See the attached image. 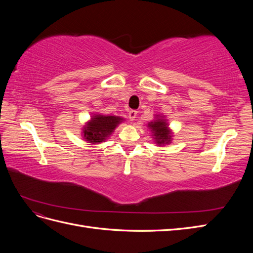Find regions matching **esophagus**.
I'll use <instances>...</instances> for the list:
<instances>
[{"label": "esophagus", "instance_id": "obj_1", "mask_svg": "<svg viewBox=\"0 0 253 253\" xmlns=\"http://www.w3.org/2000/svg\"><path fill=\"white\" fill-rule=\"evenodd\" d=\"M136 116H137V112L136 111L132 110V111L128 112V118H129V120H132V121L135 120Z\"/></svg>", "mask_w": 253, "mask_h": 253}]
</instances>
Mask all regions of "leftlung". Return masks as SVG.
Segmentation results:
<instances>
[{
  "instance_id": "obj_1",
  "label": "left lung",
  "mask_w": 253,
  "mask_h": 253,
  "mask_svg": "<svg viewBox=\"0 0 253 253\" xmlns=\"http://www.w3.org/2000/svg\"><path fill=\"white\" fill-rule=\"evenodd\" d=\"M153 133H154L155 140L158 144H164L170 142L171 140V134L168 129V126L164 119H157L155 121L151 122L148 126Z\"/></svg>"
}]
</instances>
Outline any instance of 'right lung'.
<instances>
[{
  "mask_svg": "<svg viewBox=\"0 0 253 253\" xmlns=\"http://www.w3.org/2000/svg\"><path fill=\"white\" fill-rule=\"evenodd\" d=\"M122 118L116 116H103L96 115L84 127V138L90 143H99L105 140L115 129Z\"/></svg>",
  "mask_w": 253,
  "mask_h": 253,
  "instance_id": "1",
  "label": "right lung"
}]
</instances>
